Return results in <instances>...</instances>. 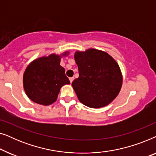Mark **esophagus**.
<instances>
[{
  "label": "esophagus",
  "instance_id": "obj_1",
  "mask_svg": "<svg viewBox=\"0 0 156 156\" xmlns=\"http://www.w3.org/2000/svg\"><path fill=\"white\" fill-rule=\"evenodd\" d=\"M73 80H74V77H70L69 78V81H70V82H73Z\"/></svg>",
  "mask_w": 156,
  "mask_h": 156
}]
</instances>
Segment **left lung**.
Masks as SVG:
<instances>
[{
    "label": "left lung",
    "mask_w": 156,
    "mask_h": 156,
    "mask_svg": "<svg viewBox=\"0 0 156 156\" xmlns=\"http://www.w3.org/2000/svg\"><path fill=\"white\" fill-rule=\"evenodd\" d=\"M74 59L79 77L72 86L81 103L90 108L107 106L118 96L123 82L118 63L104 51H76Z\"/></svg>",
    "instance_id": "8db88e82"
}]
</instances>
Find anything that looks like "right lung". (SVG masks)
I'll return each instance as SVG.
<instances>
[{
    "label": "right lung",
    "mask_w": 156,
    "mask_h": 156,
    "mask_svg": "<svg viewBox=\"0 0 156 156\" xmlns=\"http://www.w3.org/2000/svg\"><path fill=\"white\" fill-rule=\"evenodd\" d=\"M61 55L50 54L40 57L29 64L23 74V88L30 99L36 104L48 106L56 101L61 87L69 84L65 69L60 65Z\"/></svg>",
    "instance_id": "right-lung-1"
}]
</instances>
